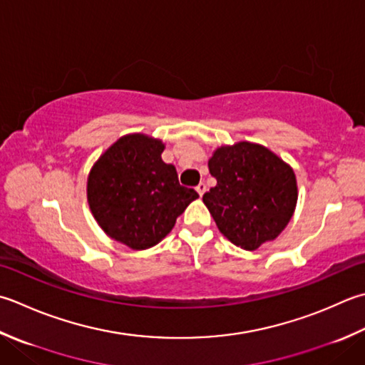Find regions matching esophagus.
Instances as JSON below:
<instances>
[{
    "mask_svg": "<svg viewBox=\"0 0 365 365\" xmlns=\"http://www.w3.org/2000/svg\"><path fill=\"white\" fill-rule=\"evenodd\" d=\"M196 191L199 192V196H202V195H204V192L207 191V185L201 182V183H199V185H197V187H196Z\"/></svg>",
    "mask_w": 365,
    "mask_h": 365,
    "instance_id": "1",
    "label": "esophagus"
}]
</instances>
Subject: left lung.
<instances>
[{
    "label": "left lung",
    "mask_w": 365,
    "mask_h": 365,
    "mask_svg": "<svg viewBox=\"0 0 365 365\" xmlns=\"http://www.w3.org/2000/svg\"><path fill=\"white\" fill-rule=\"evenodd\" d=\"M217 185L202 196L220 232L248 252L278 237L294 213L297 183L289 164L252 142L223 145L209 160Z\"/></svg>",
    "instance_id": "8db88e82"
}]
</instances>
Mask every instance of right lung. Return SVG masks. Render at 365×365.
<instances>
[{
  "label": "right lung",
  "mask_w": 365,
  "mask_h": 365,
  "mask_svg": "<svg viewBox=\"0 0 365 365\" xmlns=\"http://www.w3.org/2000/svg\"><path fill=\"white\" fill-rule=\"evenodd\" d=\"M164 144L145 134H126L93 164L87 197L93 217L113 240L147 250L173 231L175 220L199 197L178 183Z\"/></svg>",
  "instance_id": "right-lung-1"
}]
</instances>
